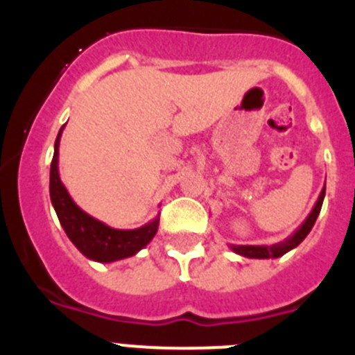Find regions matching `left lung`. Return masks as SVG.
Here are the masks:
<instances>
[{
  "instance_id": "8db88e82",
  "label": "left lung",
  "mask_w": 355,
  "mask_h": 355,
  "mask_svg": "<svg viewBox=\"0 0 355 355\" xmlns=\"http://www.w3.org/2000/svg\"><path fill=\"white\" fill-rule=\"evenodd\" d=\"M325 197V187L322 188V192H320L318 200H316V205L313 206L311 213L307 215L306 220L302 222L297 231H295L291 236H288L284 241H279V243H274V245H229V249L233 250V252L240 254L243 258H252V259H270V258H281L283 254L290 252L291 249L299 245L300 241L309 234V231L315 225L316 218H318V213L322 209V202H324Z\"/></svg>"
}]
</instances>
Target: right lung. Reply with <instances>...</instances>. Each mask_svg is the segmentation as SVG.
Returning a JSON list of instances; mask_svg holds the SVG:
<instances>
[{
  "instance_id": "right-lung-1",
  "label": "right lung",
  "mask_w": 355,
  "mask_h": 355,
  "mask_svg": "<svg viewBox=\"0 0 355 355\" xmlns=\"http://www.w3.org/2000/svg\"><path fill=\"white\" fill-rule=\"evenodd\" d=\"M64 128L65 126L60 128L55 140V155H53L51 172H49V196H51V205L65 234L85 258L92 259V261L112 263L131 258L155 238L156 231H158L159 216H155L142 227L114 229L90 216L89 213H85L71 199L67 188L64 187L60 174H58V147H60V137Z\"/></svg>"
}]
</instances>
